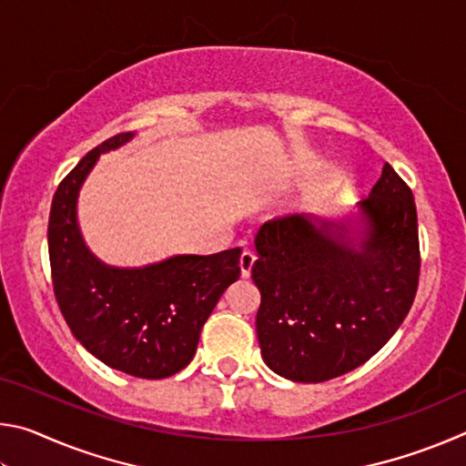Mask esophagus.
Instances as JSON below:
<instances>
[{"label": "esophagus", "instance_id": "esophagus-1", "mask_svg": "<svg viewBox=\"0 0 466 466\" xmlns=\"http://www.w3.org/2000/svg\"><path fill=\"white\" fill-rule=\"evenodd\" d=\"M255 261H257L255 252H250V250H244V252H242V257H240V271H242V278H248L252 265H255Z\"/></svg>", "mask_w": 466, "mask_h": 466}]
</instances>
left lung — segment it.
<instances>
[{
    "mask_svg": "<svg viewBox=\"0 0 466 466\" xmlns=\"http://www.w3.org/2000/svg\"><path fill=\"white\" fill-rule=\"evenodd\" d=\"M350 226L275 218L261 226L252 281L261 291L257 337L265 364L294 382H325L382 350L420 286V234L409 185L389 162Z\"/></svg>",
    "mask_w": 466,
    "mask_h": 466,
    "instance_id": "obj_1",
    "label": "left lung"
}]
</instances>
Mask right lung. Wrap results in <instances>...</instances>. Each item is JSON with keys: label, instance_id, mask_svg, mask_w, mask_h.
Masks as SVG:
<instances>
[{"label": "right lung", "instance_id": "right-lung-1", "mask_svg": "<svg viewBox=\"0 0 466 466\" xmlns=\"http://www.w3.org/2000/svg\"><path fill=\"white\" fill-rule=\"evenodd\" d=\"M131 137L119 133L102 141L59 183L49 216V261L55 299L77 341L108 368L157 380L193 360L205 320L240 278L242 250L116 269L86 248L76 222L77 191L100 152Z\"/></svg>", "mask_w": 466, "mask_h": 466}]
</instances>
